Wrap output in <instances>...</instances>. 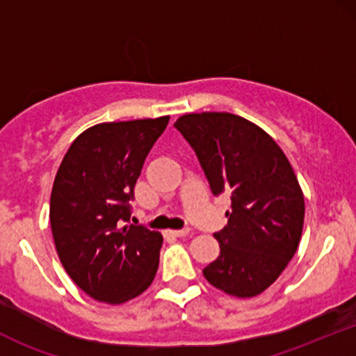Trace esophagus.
Segmentation results:
<instances>
[{
  "label": "esophagus",
  "mask_w": 356,
  "mask_h": 356,
  "mask_svg": "<svg viewBox=\"0 0 356 356\" xmlns=\"http://www.w3.org/2000/svg\"><path fill=\"white\" fill-rule=\"evenodd\" d=\"M167 234L174 236V238H184V236L189 234V229H170L167 231Z\"/></svg>",
  "instance_id": "obj_1"
}]
</instances>
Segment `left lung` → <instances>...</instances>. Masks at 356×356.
<instances>
[{
  "mask_svg": "<svg viewBox=\"0 0 356 356\" xmlns=\"http://www.w3.org/2000/svg\"><path fill=\"white\" fill-rule=\"evenodd\" d=\"M189 142L214 195L231 194L220 252L202 275L236 298L261 295L295 256L305 197L280 145L261 127L227 112L186 113L174 124Z\"/></svg>",
  "mask_w": 356,
  "mask_h": 356,
  "instance_id": "left-lung-1",
  "label": "left lung"
}]
</instances>
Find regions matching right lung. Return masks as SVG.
I'll use <instances>...</instances> for the list:
<instances>
[{
  "instance_id": "1",
  "label": "right lung",
  "mask_w": 356,
  "mask_h": 356,
  "mask_svg": "<svg viewBox=\"0 0 356 356\" xmlns=\"http://www.w3.org/2000/svg\"><path fill=\"white\" fill-rule=\"evenodd\" d=\"M169 115L81 132L53 182L50 224L65 271L93 300L120 305L152 284L162 234L130 219L134 187Z\"/></svg>"
}]
</instances>
